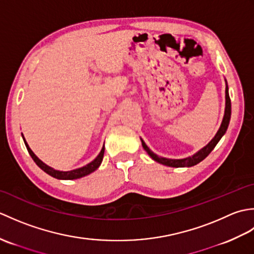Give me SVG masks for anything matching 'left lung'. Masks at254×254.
<instances>
[{
  "instance_id": "8db88e82",
  "label": "left lung",
  "mask_w": 254,
  "mask_h": 254,
  "mask_svg": "<svg viewBox=\"0 0 254 254\" xmlns=\"http://www.w3.org/2000/svg\"><path fill=\"white\" fill-rule=\"evenodd\" d=\"M226 107H225V115L223 118V122L220 124L219 130L217 131L216 135L213 137L212 141H210L206 146H204L202 149H199L197 153L194 154L191 157H187L183 159H169V158H165V157H159V156L153 153L152 150L148 148V146L143 139L142 141V146L143 148L146 150V153L152 157L155 161H157L159 164H163L165 166H169V167H176V168H180V167H192L195 166L198 163H201L203 159H205L209 155V153L216 146L217 143L220 141V138L224 136V134L226 133L229 126V121H230V116H231V102L229 98V93H228V85L226 83Z\"/></svg>"
}]
</instances>
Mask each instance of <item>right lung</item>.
<instances>
[{
  "mask_svg": "<svg viewBox=\"0 0 254 254\" xmlns=\"http://www.w3.org/2000/svg\"><path fill=\"white\" fill-rule=\"evenodd\" d=\"M21 135H23V134H21ZM23 139H24V143H25L26 147H27V150H28L29 155L31 156V158L34 159V161L37 164V166L44 170L45 172H47L48 175H50L51 177L57 178V179H60V180L78 179V178H82V177H85V176L91 174V172H94L100 166L102 158H104V154H105V144H104V146H102L99 155L97 156V157L93 161H91V163H89L86 166L82 167V168H78V169H74V170H71V171H60V170H56V169L51 168V167L46 165L44 161H41L34 154V152H32V150L30 149V147L28 146V144H27V142H26L24 135H23Z\"/></svg>",
  "mask_w": 254,
  "mask_h": 254,
  "instance_id": "right-lung-1",
  "label": "right lung"
}]
</instances>
